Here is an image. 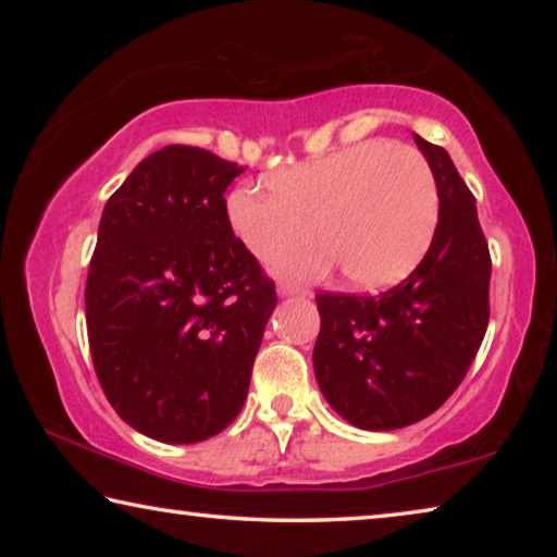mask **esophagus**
Masks as SVG:
<instances>
[{
    "mask_svg": "<svg viewBox=\"0 0 557 557\" xmlns=\"http://www.w3.org/2000/svg\"><path fill=\"white\" fill-rule=\"evenodd\" d=\"M277 292H280L282 297H287V295L307 297V295H309V289H307V287H301V285H297V282H280V285H277Z\"/></svg>",
    "mask_w": 557,
    "mask_h": 557,
    "instance_id": "1",
    "label": "esophagus"
}]
</instances>
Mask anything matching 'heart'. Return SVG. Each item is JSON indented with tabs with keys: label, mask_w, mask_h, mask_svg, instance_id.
Returning a JSON list of instances; mask_svg holds the SVG:
<instances>
[{
	"label": "heart",
	"mask_w": 557,
	"mask_h": 557,
	"mask_svg": "<svg viewBox=\"0 0 557 557\" xmlns=\"http://www.w3.org/2000/svg\"><path fill=\"white\" fill-rule=\"evenodd\" d=\"M435 174L418 149L366 139L272 182L243 184L228 196L240 243L272 260L322 231L326 245L285 256L289 275H324L344 265L358 287H385L418 265L437 223Z\"/></svg>",
	"instance_id": "1"
}]
</instances>
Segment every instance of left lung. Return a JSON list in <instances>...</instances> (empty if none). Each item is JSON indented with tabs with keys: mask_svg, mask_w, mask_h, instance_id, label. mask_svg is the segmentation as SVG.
<instances>
[{
	"mask_svg": "<svg viewBox=\"0 0 557 557\" xmlns=\"http://www.w3.org/2000/svg\"><path fill=\"white\" fill-rule=\"evenodd\" d=\"M435 174L440 221L400 285L381 295L319 292L314 373L326 403L361 430L435 412L465 379L488 326L492 256L476 199L447 149L414 135Z\"/></svg>",
	"mask_w": 557,
	"mask_h": 557,
	"instance_id": "8db88e82",
	"label": "left lung"
}]
</instances>
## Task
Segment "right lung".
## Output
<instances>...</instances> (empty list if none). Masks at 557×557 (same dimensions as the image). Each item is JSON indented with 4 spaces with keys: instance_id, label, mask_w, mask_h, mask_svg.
Wrapping results in <instances>:
<instances>
[{
    "instance_id": "1",
    "label": "right lung",
    "mask_w": 557,
    "mask_h": 557,
    "mask_svg": "<svg viewBox=\"0 0 557 557\" xmlns=\"http://www.w3.org/2000/svg\"><path fill=\"white\" fill-rule=\"evenodd\" d=\"M243 172L209 149L169 145L102 209L86 282L92 366L120 418L166 445L235 420L277 305L228 221L223 194Z\"/></svg>"
}]
</instances>
